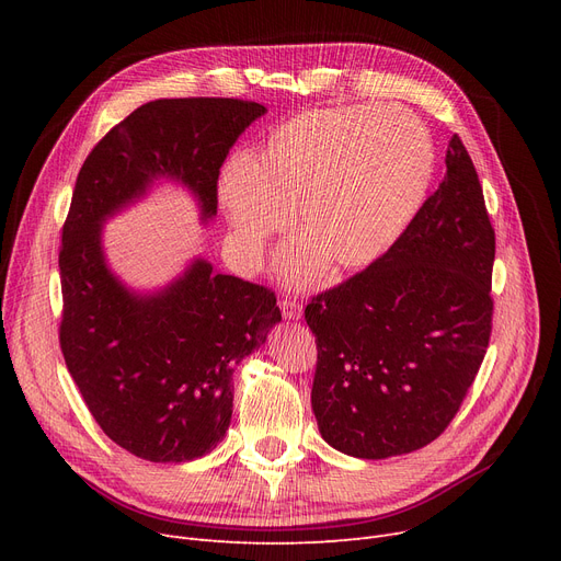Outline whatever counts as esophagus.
Wrapping results in <instances>:
<instances>
[{
  "instance_id": "obj_1",
  "label": "esophagus",
  "mask_w": 561,
  "mask_h": 561,
  "mask_svg": "<svg viewBox=\"0 0 561 561\" xmlns=\"http://www.w3.org/2000/svg\"><path fill=\"white\" fill-rule=\"evenodd\" d=\"M279 309H282V316L286 320H298L302 316V305L296 302V300H290V298L279 300Z\"/></svg>"
}]
</instances>
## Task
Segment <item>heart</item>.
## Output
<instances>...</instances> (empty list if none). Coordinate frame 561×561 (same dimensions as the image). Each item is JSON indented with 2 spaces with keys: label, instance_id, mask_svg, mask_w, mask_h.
Instances as JSON below:
<instances>
[{
  "label": "heart",
  "instance_id": "obj_1",
  "mask_svg": "<svg viewBox=\"0 0 561 561\" xmlns=\"http://www.w3.org/2000/svg\"><path fill=\"white\" fill-rule=\"evenodd\" d=\"M432 172L434 145L414 113L379 104L316 108L277 127L254 161H227L218 199L245 268L296 209L305 236L284 248L279 273L307 286L322 261L350 273L385 254L419 211Z\"/></svg>",
  "mask_w": 561,
  "mask_h": 561
}]
</instances>
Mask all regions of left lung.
<instances>
[{
	"label": "left lung",
	"instance_id": "1",
	"mask_svg": "<svg viewBox=\"0 0 561 561\" xmlns=\"http://www.w3.org/2000/svg\"><path fill=\"white\" fill-rule=\"evenodd\" d=\"M446 168L398 241L305 309L318 347V430L350 457L387 459L432 444L486 355L495 231L457 134Z\"/></svg>",
	"mask_w": 561,
	"mask_h": 561
}]
</instances>
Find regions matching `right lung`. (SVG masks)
I'll return each mask as SVG.
<instances>
[{
  "label": "right lung",
  "instance_id": "1",
  "mask_svg": "<svg viewBox=\"0 0 561 561\" xmlns=\"http://www.w3.org/2000/svg\"><path fill=\"white\" fill-rule=\"evenodd\" d=\"M265 106L231 98L154 100L115 125L85 157L58 252V341L102 432L154 463L211 453L231 421V373L282 320L271 288L195 259L165 288L140 296L106 265L102 225L159 176L182 182L216 216L231 145Z\"/></svg>",
  "mask_w": 561,
  "mask_h": 561
}]
</instances>
